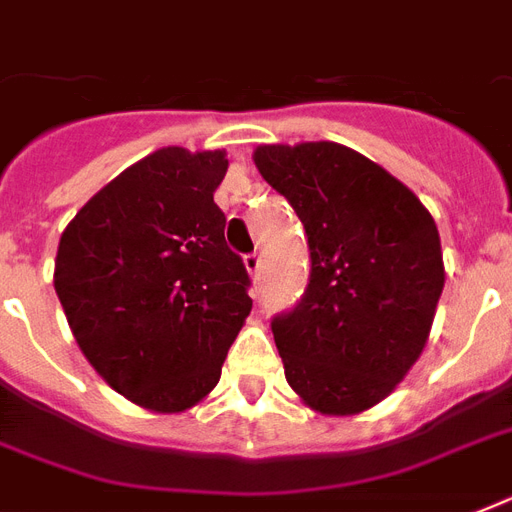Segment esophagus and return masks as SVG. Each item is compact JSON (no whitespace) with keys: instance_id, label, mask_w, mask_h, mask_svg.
I'll return each mask as SVG.
<instances>
[{"instance_id":"34e87169","label":"esophagus","mask_w":512,"mask_h":512,"mask_svg":"<svg viewBox=\"0 0 512 512\" xmlns=\"http://www.w3.org/2000/svg\"><path fill=\"white\" fill-rule=\"evenodd\" d=\"M244 268L249 271V276H255L257 279V276H260V268H263V257L257 255V252L255 255H247L244 257Z\"/></svg>"}]
</instances>
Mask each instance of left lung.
I'll return each mask as SVG.
<instances>
[{
    "label": "left lung",
    "instance_id": "1",
    "mask_svg": "<svg viewBox=\"0 0 512 512\" xmlns=\"http://www.w3.org/2000/svg\"><path fill=\"white\" fill-rule=\"evenodd\" d=\"M252 159L295 207L311 249L303 300L271 324L284 377L313 412H366L428 342L446 281L436 220L401 180L340 143H271Z\"/></svg>",
    "mask_w": 512,
    "mask_h": 512
}]
</instances>
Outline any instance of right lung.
Segmentation results:
<instances>
[{"label":"right lung","instance_id":"obj_1","mask_svg":"<svg viewBox=\"0 0 512 512\" xmlns=\"http://www.w3.org/2000/svg\"><path fill=\"white\" fill-rule=\"evenodd\" d=\"M223 148H159L60 236L52 284L84 358L127 401L185 412L212 393L252 300L215 204Z\"/></svg>","mask_w":512,"mask_h":512}]
</instances>
